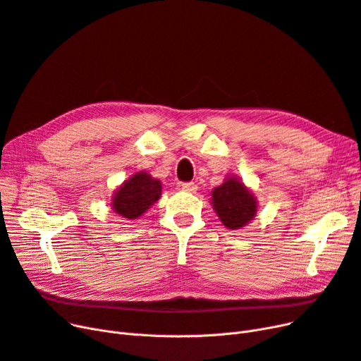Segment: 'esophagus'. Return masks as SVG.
<instances>
[{
  "mask_svg": "<svg viewBox=\"0 0 361 361\" xmlns=\"http://www.w3.org/2000/svg\"><path fill=\"white\" fill-rule=\"evenodd\" d=\"M181 189H183L184 192L195 193L197 188H196V184H195V183H183V184H181Z\"/></svg>",
  "mask_w": 361,
  "mask_h": 361,
  "instance_id": "1",
  "label": "esophagus"
}]
</instances>
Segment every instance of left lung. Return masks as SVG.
Here are the masks:
<instances>
[{
  "mask_svg": "<svg viewBox=\"0 0 361 361\" xmlns=\"http://www.w3.org/2000/svg\"><path fill=\"white\" fill-rule=\"evenodd\" d=\"M211 205L231 231L243 229L255 220L259 207L255 193L236 176H228L219 188L212 189Z\"/></svg>",
  "mask_w": 361,
  "mask_h": 361,
  "instance_id": "1",
  "label": "left lung"
}]
</instances>
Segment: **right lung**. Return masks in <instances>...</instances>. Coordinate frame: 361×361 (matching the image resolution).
I'll list each match as a JSON object with an SVG mask.
<instances>
[{"label": "right lung", "instance_id": "right-lung-1", "mask_svg": "<svg viewBox=\"0 0 361 361\" xmlns=\"http://www.w3.org/2000/svg\"><path fill=\"white\" fill-rule=\"evenodd\" d=\"M162 195V184L147 171H138L118 185L111 196V209L125 220H137Z\"/></svg>", "mask_w": 361, "mask_h": 361}]
</instances>
